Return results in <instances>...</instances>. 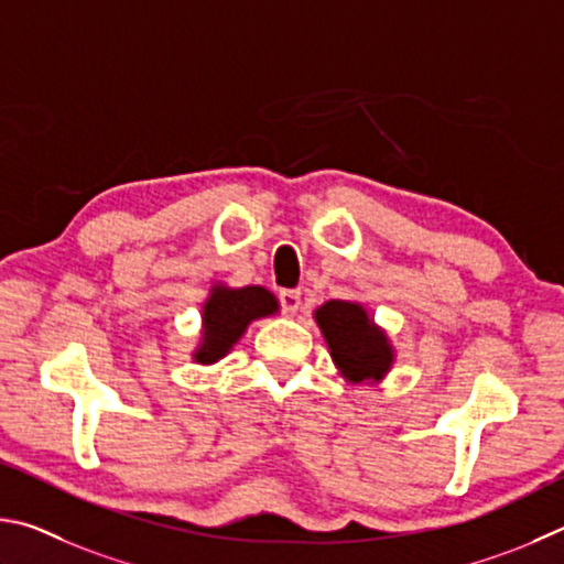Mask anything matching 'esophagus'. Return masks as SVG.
<instances>
[{"mask_svg":"<svg viewBox=\"0 0 564 564\" xmlns=\"http://www.w3.org/2000/svg\"><path fill=\"white\" fill-rule=\"evenodd\" d=\"M280 304H282L284 314L294 317V314H297V310H300V304H302V292L300 290H282L280 292Z\"/></svg>","mask_w":564,"mask_h":564,"instance_id":"34e87169","label":"esophagus"}]
</instances>
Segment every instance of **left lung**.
Instances as JSON below:
<instances>
[{
  "mask_svg": "<svg viewBox=\"0 0 564 564\" xmlns=\"http://www.w3.org/2000/svg\"><path fill=\"white\" fill-rule=\"evenodd\" d=\"M334 367L349 383H379L393 367L387 332L373 324L359 302L329 300L314 310Z\"/></svg>",
  "mask_w": 564,
  "mask_h": 564,
  "instance_id": "left-lung-1",
  "label": "left lung"
}]
</instances>
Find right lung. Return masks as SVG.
Here are the masks:
<instances>
[{"label":"right lung","instance_id":"add662e5","mask_svg":"<svg viewBox=\"0 0 564 564\" xmlns=\"http://www.w3.org/2000/svg\"><path fill=\"white\" fill-rule=\"evenodd\" d=\"M276 312H280V302L260 284H250V288H227L223 282L213 284L203 304V332L200 344L193 351V361L203 367L220 361L242 339L254 319L272 317Z\"/></svg>","mask_w":564,"mask_h":564}]
</instances>
